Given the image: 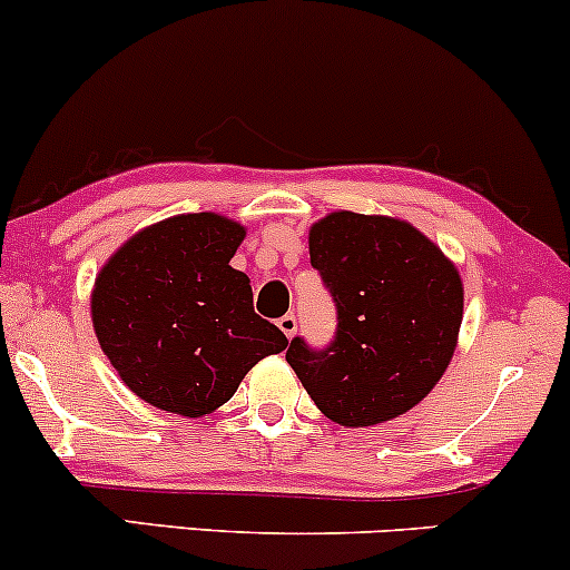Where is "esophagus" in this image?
Segmentation results:
<instances>
[{"label": "esophagus", "instance_id": "1", "mask_svg": "<svg viewBox=\"0 0 570 570\" xmlns=\"http://www.w3.org/2000/svg\"><path fill=\"white\" fill-rule=\"evenodd\" d=\"M278 330L284 332L286 337H294V332H297V318H294L292 313H286V316L278 318Z\"/></svg>", "mask_w": 570, "mask_h": 570}]
</instances>
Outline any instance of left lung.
<instances>
[{
  "label": "left lung",
  "instance_id": "1",
  "mask_svg": "<svg viewBox=\"0 0 570 570\" xmlns=\"http://www.w3.org/2000/svg\"><path fill=\"white\" fill-rule=\"evenodd\" d=\"M307 248L337 305V335L324 351L294 337L286 362L340 426L404 415L440 383L455 353L458 267L410 222L381 214H326L311 225Z\"/></svg>",
  "mask_w": 570,
  "mask_h": 570
}]
</instances>
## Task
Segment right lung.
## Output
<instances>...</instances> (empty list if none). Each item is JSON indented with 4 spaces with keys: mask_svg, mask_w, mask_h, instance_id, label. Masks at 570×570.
Instances as JSON below:
<instances>
[{
    "mask_svg": "<svg viewBox=\"0 0 570 570\" xmlns=\"http://www.w3.org/2000/svg\"><path fill=\"white\" fill-rule=\"evenodd\" d=\"M244 238L246 227L222 214H179L130 235L98 271V345L153 407L208 415L254 364L289 345L254 313L252 281L230 265Z\"/></svg>",
    "mask_w": 570,
    "mask_h": 570,
    "instance_id": "add662e5",
    "label": "right lung"
}]
</instances>
